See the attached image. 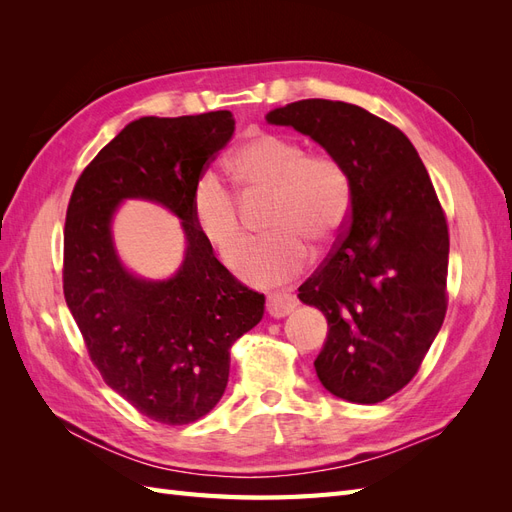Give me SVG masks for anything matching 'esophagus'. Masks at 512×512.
Masks as SVG:
<instances>
[{
    "label": "esophagus",
    "instance_id": "1",
    "mask_svg": "<svg viewBox=\"0 0 512 512\" xmlns=\"http://www.w3.org/2000/svg\"><path fill=\"white\" fill-rule=\"evenodd\" d=\"M299 305V301L292 297V294L286 292H271L267 297V312L273 318H284L294 312V307Z\"/></svg>",
    "mask_w": 512,
    "mask_h": 512
}]
</instances>
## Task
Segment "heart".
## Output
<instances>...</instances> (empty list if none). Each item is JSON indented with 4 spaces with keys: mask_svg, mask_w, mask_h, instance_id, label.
<instances>
[{
    "mask_svg": "<svg viewBox=\"0 0 512 512\" xmlns=\"http://www.w3.org/2000/svg\"><path fill=\"white\" fill-rule=\"evenodd\" d=\"M232 177L245 198L269 194L267 237L247 247L239 275L256 286L282 284L303 271L309 260L305 241L318 247L335 243L352 213V179L333 153H307L282 134L250 138L232 158ZM192 220L226 267H235L247 230L235 194L215 173H203L192 190Z\"/></svg>",
    "mask_w": 512,
    "mask_h": 512,
    "instance_id": "heart-1",
    "label": "heart"
}]
</instances>
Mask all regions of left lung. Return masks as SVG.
Segmentation results:
<instances>
[{"mask_svg":"<svg viewBox=\"0 0 512 512\" xmlns=\"http://www.w3.org/2000/svg\"><path fill=\"white\" fill-rule=\"evenodd\" d=\"M267 121L312 136L350 173V222L299 299L329 322L314 361L324 389L378 404L416 376L444 322V209L408 136L361 106L299 100Z\"/></svg>","mask_w":512,"mask_h":512,"instance_id":"1","label":"left lung"}]
</instances>
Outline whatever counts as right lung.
Here are the masks:
<instances>
[{"label": "right lung", "mask_w": 512, "mask_h": 512, "mask_svg": "<svg viewBox=\"0 0 512 512\" xmlns=\"http://www.w3.org/2000/svg\"><path fill=\"white\" fill-rule=\"evenodd\" d=\"M235 132L230 111L141 117L100 149L76 181L64 228V297L104 382L151 421L188 425L222 399L230 348L265 314L192 220L196 179ZM145 197L182 220L189 247L166 283L138 281L114 254L110 220Z\"/></svg>", "instance_id": "1"}]
</instances>
